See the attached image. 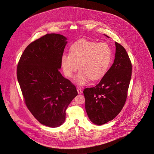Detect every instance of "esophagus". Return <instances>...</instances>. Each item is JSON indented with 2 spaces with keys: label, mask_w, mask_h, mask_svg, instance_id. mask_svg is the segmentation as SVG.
I'll return each instance as SVG.
<instances>
[{
  "label": "esophagus",
  "mask_w": 154,
  "mask_h": 154,
  "mask_svg": "<svg viewBox=\"0 0 154 154\" xmlns=\"http://www.w3.org/2000/svg\"><path fill=\"white\" fill-rule=\"evenodd\" d=\"M77 92L79 94H81V93H82V90L80 89V88H77Z\"/></svg>",
  "instance_id": "obj_1"
}]
</instances>
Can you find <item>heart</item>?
<instances>
[{
	"label": "heart",
	"mask_w": 154,
	"mask_h": 154,
	"mask_svg": "<svg viewBox=\"0 0 154 154\" xmlns=\"http://www.w3.org/2000/svg\"><path fill=\"white\" fill-rule=\"evenodd\" d=\"M112 57V49L108 43L82 40L72 45L69 55H62L61 65L64 74L69 78L74 75L79 66L80 71L74 82L78 86H84L90 79L97 80L106 74Z\"/></svg>",
	"instance_id": "obj_1"
}]
</instances>
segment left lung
Here are the masks:
<instances>
[{
    "label": "left lung",
    "instance_id": "left-lung-1",
    "mask_svg": "<svg viewBox=\"0 0 154 154\" xmlns=\"http://www.w3.org/2000/svg\"><path fill=\"white\" fill-rule=\"evenodd\" d=\"M115 44V59L111 68L95 87L83 91L86 112L90 120L96 125L104 124L116 118L127 96L132 65L123 46L117 42Z\"/></svg>",
    "mask_w": 154,
    "mask_h": 154
}]
</instances>
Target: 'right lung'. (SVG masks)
<instances>
[{
  "label": "right lung",
  "mask_w": 154,
  "mask_h": 154,
  "mask_svg": "<svg viewBox=\"0 0 154 154\" xmlns=\"http://www.w3.org/2000/svg\"><path fill=\"white\" fill-rule=\"evenodd\" d=\"M66 40L59 34L45 35L26 48L17 66L26 106L39 123L53 128L64 123L65 111L78 94L59 71Z\"/></svg>",
  "instance_id": "obj_1"
}]
</instances>
